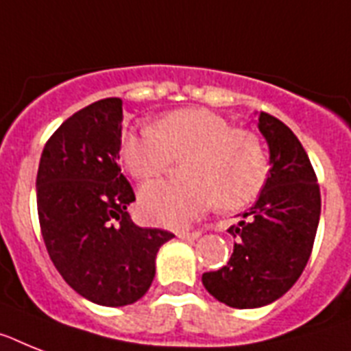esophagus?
Returning <instances> with one entry per match:
<instances>
[{
  "label": "esophagus",
  "mask_w": 351,
  "mask_h": 351,
  "mask_svg": "<svg viewBox=\"0 0 351 351\" xmlns=\"http://www.w3.org/2000/svg\"><path fill=\"white\" fill-rule=\"evenodd\" d=\"M176 236H178L180 240H196V238H200V230H193V232H189V230H180Z\"/></svg>",
  "instance_id": "esophagus-1"
}]
</instances>
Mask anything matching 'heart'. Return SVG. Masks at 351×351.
Segmentation results:
<instances>
[{"instance_id": "b5f03b06", "label": "heart", "mask_w": 351, "mask_h": 351, "mask_svg": "<svg viewBox=\"0 0 351 351\" xmlns=\"http://www.w3.org/2000/svg\"><path fill=\"white\" fill-rule=\"evenodd\" d=\"M121 153L136 180L166 175L185 160L184 182H155L141 191L142 213L158 225L184 227L216 204L238 210L261 195L269 158L258 135L205 108L166 113L155 126L126 131Z\"/></svg>"}]
</instances>
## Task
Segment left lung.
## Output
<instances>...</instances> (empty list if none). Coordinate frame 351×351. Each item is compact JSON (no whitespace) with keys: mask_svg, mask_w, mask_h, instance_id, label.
Instances as JSON below:
<instances>
[{"mask_svg":"<svg viewBox=\"0 0 351 351\" xmlns=\"http://www.w3.org/2000/svg\"><path fill=\"white\" fill-rule=\"evenodd\" d=\"M258 128L270 151L267 184L229 229L236 238L229 263L202 276L205 290L232 308L265 306L292 289L308 263L321 215L317 176L298 136L265 111Z\"/></svg>","mask_w":351,"mask_h":351,"instance_id":"1","label":"left lung"}]
</instances>
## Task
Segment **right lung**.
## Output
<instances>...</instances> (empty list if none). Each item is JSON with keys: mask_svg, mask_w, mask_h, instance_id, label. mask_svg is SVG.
<instances>
[{"mask_svg": "<svg viewBox=\"0 0 351 351\" xmlns=\"http://www.w3.org/2000/svg\"><path fill=\"white\" fill-rule=\"evenodd\" d=\"M121 144L122 101L93 102L48 138L36 180L48 256L77 294L102 306H124L146 294L156 252L175 238L131 221L135 193L117 162Z\"/></svg>", "mask_w": 351, "mask_h": 351, "instance_id": "right-lung-1", "label": "right lung"}]
</instances>
